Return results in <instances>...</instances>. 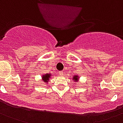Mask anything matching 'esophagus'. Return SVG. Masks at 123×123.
Returning a JSON list of instances; mask_svg holds the SVG:
<instances>
[{
    "mask_svg": "<svg viewBox=\"0 0 123 123\" xmlns=\"http://www.w3.org/2000/svg\"><path fill=\"white\" fill-rule=\"evenodd\" d=\"M59 75H63V71H60V72H59Z\"/></svg>",
    "mask_w": 123,
    "mask_h": 123,
    "instance_id": "34e87169",
    "label": "esophagus"
}]
</instances>
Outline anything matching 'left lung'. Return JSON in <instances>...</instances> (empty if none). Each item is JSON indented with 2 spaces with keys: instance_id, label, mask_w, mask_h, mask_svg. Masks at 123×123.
<instances>
[{
  "instance_id": "8db88e82",
  "label": "left lung",
  "mask_w": 123,
  "mask_h": 123,
  "mask_svg": "<svg viewBox=\"0 0 123 123\" xmlns=\"http://www.w3.org/2000/svg\"><path fill=\"white\" fill-rule=\"evenodd\" d=\"M78 79H79L78 75H74V76L73 79H73V80H74L75 82H77V80H78Z\"/></svg>"
}]
</instances>
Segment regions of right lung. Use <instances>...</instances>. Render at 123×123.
Instances as JSON below:
<instances>
[{"instance_id": "add662e5", "label": "right lung", "mask_w": 123, "mask_h": 123, "mask_svg": "<svg viewBox=\"0 0 123 123\" xmlns=\"http://www.w3.org/2000/svg\"><path fill=\"white\" fill-rule=\"evenodd\" d=\"M51 76V74H46L45 75H43L42 76V79L44 80V82H46V84L49 82V78Z\"/></svg>"}]
</instances>
